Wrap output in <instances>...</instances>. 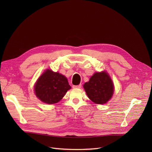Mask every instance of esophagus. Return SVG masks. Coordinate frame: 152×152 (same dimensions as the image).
I'll return each instance as SVG.
<instances>
[{"label":"esophagus","instance_id":"34e87169","mask_svg":"<svg viewBox=\"0 0 152 152\" xmlns=\"http://www.w3.org/2000/svg\"><path fill=\"white\" fill-rule=\"evenodd\" d=\"M81 87H82V85H81V84L77 85V86H73V88H80Z\"/></svg>","mask_w":152,"mask_h":152}]
</instances>
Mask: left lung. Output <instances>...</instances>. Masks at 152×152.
Segmentation results:
<instances>
[{"mask_svg": "<svg viewBox=\"0 0 152 152\" xmlns=\"http://www.w3.org/2000/svg\"><path fill=\"white\" fill-rule=\"evenodd\" d=\"M88 98L96 104H104L112 98L114 86L107 72H96L84 84Z\"/></svg>", "mask_w": 152, "mask_h": 152, "instance_id": "obj_1", "label": "left lung"}]
</instances>
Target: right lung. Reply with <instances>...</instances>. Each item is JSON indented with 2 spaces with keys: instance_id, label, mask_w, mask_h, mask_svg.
I'll use <instances>...</instances> for the list:
<instances>
[{
  "instance_id": "obj_1",
  "label": "right lung",
  "mask_w": 152,
  "mask_h": 152,
  "mask_svg": "<svg viewBox=\"0 0 152 152\" xmlns=\"http://www.w3.org/2000/svg\"><path fill=\"white\" fill-rule=\"evenodd\" d=\"M70 89L65 76L49 69L39 77L34 87L37 97L48 104L58 103Z\"/></svg>"
}]
</instances>
